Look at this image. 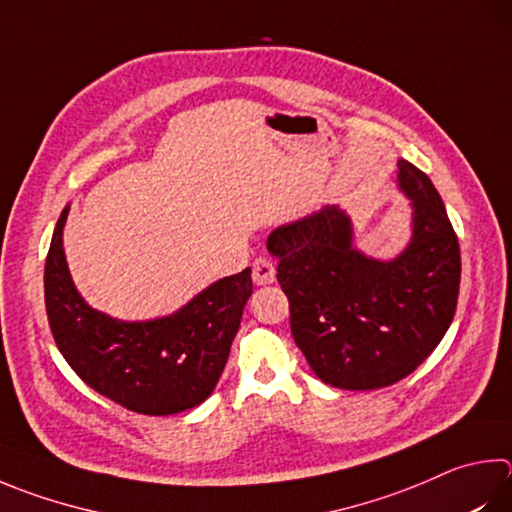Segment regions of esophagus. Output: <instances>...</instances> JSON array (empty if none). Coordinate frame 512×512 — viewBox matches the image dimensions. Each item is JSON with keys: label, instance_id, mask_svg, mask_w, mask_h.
Wrapping results in <instances>:
<instances>
[{"label": "esophagus", "instance_id": "obj_1", "mask_svg": "<svg viewBox=\"0 0 512 512\" xmlns=\"http://www.w3.org/2000/svg\"><path fill=\"white\" fill-rule=\"evenodd\" d=\"M253 282L266 286L275 282V264L268 257H257L253 262Z\"/></svg>", "mask_w": 512, "mask_h": 512}]
</instances>
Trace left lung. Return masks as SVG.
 I'll return each instance as SVG.
<instances>
[{
  "label": "left lung",
  "mask_w": 512,
  "mask_h": 512,
  "mask_svg": "<svg viewBox=\"0 0 512 512\" xmlns=\"http://www.w3.org/2000/svg\"><path fill=\"white\" fill-rule=\"evenodd\" d=\"M410 239L389 259L356 246L347 210L327 206L275 228L266 248L291 306L295 345L322 383L351 392L394 385L439 345L457 311L459 241L439 192L398 159Z\"/></svg>",
  "instance_id": "obj_1"
}]
</instances>
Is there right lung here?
I'll return each mask as SVG.
<instances>
[{
    "mask_svg": "<svg viewBox=\"0 0 512 512\" xmlns=\"http://www.w3.org/2000/svg\"><path fill=\"white\" fill-rule=\"evenodd\" d=\"M67 203L44 266L49 324L69 367L98 394L147 416H170L215 392L253 293L250 268L221 277L170 315L118 320L94 309L73 284L64 255Z\"/></svg>",
    "mask_w": 512,
    "mask_h": 512,
    "instance_id": "1",
    "label": "right lung"
}]
</instances>
